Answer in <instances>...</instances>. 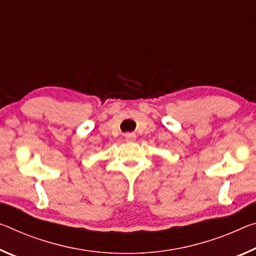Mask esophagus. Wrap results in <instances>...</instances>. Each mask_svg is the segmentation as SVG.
<instances>
[{"mask_svg": "<svg viewBox=\"0 0 256 256\" xmlns=\"http://www.w3.org/2000/svg\"><path fill=\"white\" fill-rule=\"evenodd\" d=\"M136 134H133V133H131V134H128L126 136V140L128 141H136Z\"/></svg>", "mask_w": 256, "mask_h": 256, "instance_id": "esophagus-1", "label": "esophagus"}]
</instances>
